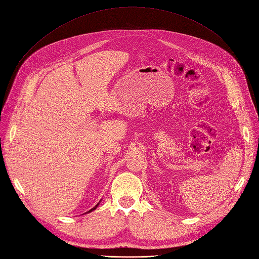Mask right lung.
Masks as SVG:
<instances>
[{"instance_id": "add662e5", "label": "right lung", "mask_w": 259, "mask_h": 259, "mask_svg": "<svg viewBox=\"0 0 259 259\" xmlns=\"http://www.w3.org/2000/svg\"><path fill=\"white\" fill-rule=\"evenodd\" d=\"M98 205H99V203H98V204H97V205H96V206H95V207H93V208H92V209H90V210H89V211H88V213H90V211H93V210H94V209H96V207H97V206H98Z\"/></svg>"}]
</instances>
